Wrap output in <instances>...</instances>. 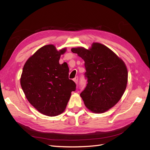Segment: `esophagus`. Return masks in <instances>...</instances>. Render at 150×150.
<instances>
[{"instance_id":"obj_1","label":"esophagus","mask_w":150,"mask_h":150,"mask_svg":"<svg viewBox=\"0 0 150 150\" xmlns=\"http://www.w3.org/2000/svg\"><path fill=\"white\" fill-rule=\"evenodd\" d=\"M73 81H74V83H75L76 84H78V76H76L75 78H74Z\"/></svg>"}]
</instances>
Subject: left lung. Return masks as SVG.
Listing matches in <instances>:
<instances>
[{"mask_svg":"<svg viewBox=\"0 0 150 150\" xmlns=\"http://www.w3.org/2000/svg\"><path fill=\"white\" fill-rule=\"evenodd\" d=\"M84 61L88 84L80 94L85 106L95 113L106 112L121 98L128 82V71L121 59L110 49L94 42L89 49L72 48Z\"/></svg>","mask_w":150,"mask_h":150,"instance_id":"1","label":"left lung"}]
</instances>
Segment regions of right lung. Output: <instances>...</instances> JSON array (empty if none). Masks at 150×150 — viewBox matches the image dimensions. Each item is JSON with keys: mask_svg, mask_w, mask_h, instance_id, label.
Wrapping results in <instances>:
<instances>
[{"mask_svg": "<svg viewBox=\"0 0 150 150\" xmlns=\"http://www.w3.org/2000/svg\"><path fill=\"white\" fill-rule=\"evenodd\" d=\"M64 48L57 51L52 44L38 49L26 61L21 85L29 102L42 114L56 116L64 112L76 85L69 79L66 63L60 64Z\"/></svg>", "mask_w": 150, "mask_h": 150, "instance_id": "right-lung-1", "label": "right lung"}]
</instances>
